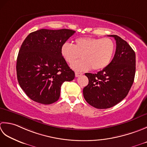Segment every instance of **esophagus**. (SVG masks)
Returning a JSON list of instances; mask_svg holds the SVG:
<instances>
[{"label": "esophagus", "mask_w": 147, "mask_h": 147, "mask_svg": "<svg viewBox=\"0 0 147 147\" xmlns=\"http://www.w3.org/2000/svg\"><path fill=\"white\" fill-rule=\"evenodd\" d=\"M75 75H76V77H79V76H81L82 74H81V73L76 72V74H75Z\"/></svg>", "instance_id": "1"}]
</instances>
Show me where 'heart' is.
<instances>
[{
  "label": "heart",
  "mask_w": 147,
  "mask_h": 147,
  "mask_svg": "<svg viewBox=\"0 0 147 147\" xmlns=\"http://www.w3.org/2000/svg\"><path fill=\"white\" fill-rule=\"evenodd\" d=\"M115 46L109 38H98L80 37L75 40V44L65 42L62 45L61 53L67 63H73L80 55L82 59L71 65L76 71H87L92 68L100 70L107 67L114 55Z\"/></svg>",
  "instance_id": "obj_1"
}]
</instances>
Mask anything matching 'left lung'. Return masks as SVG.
Instances as JSON below:
<instances>
[{"mask_svg": "<svg viewBox=\"0 0 147 147\" xmlns=\"http://www.w3.org/2000/svg\"><path fill=\"white\" fill-rule=\"evenodd\" d=\"M116 51L110 64L97 74L86 73L88 85L83 89L84 98L98 109L115 106L127 95L136 71L135 53L126 41L116 35Z\"/></svg>", "mask_w": 147, "mask_h": 147, "instance_id": "1", "label": "left lung"}]
</instances>
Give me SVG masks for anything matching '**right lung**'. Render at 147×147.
I'll list each match as a JSON object with an SVG mask.
<instances>
[{"mask_svg": "<svg viewBox=\"0 0 147 147\" xmlns=\"http://www.w3.org/2000/svg\"><path fill=\"white\" fill-rule=\"evenodd\" d=\"M76 31L40 29L26 37L16 62L18 83L35 102L49 105L58 100L61 87L75 78L61 53L62 45Z\"/></svg>", "mask_w": 147, "mask_h": 147, "instance_id": "1", "label": "right lung"}]
</instances>
